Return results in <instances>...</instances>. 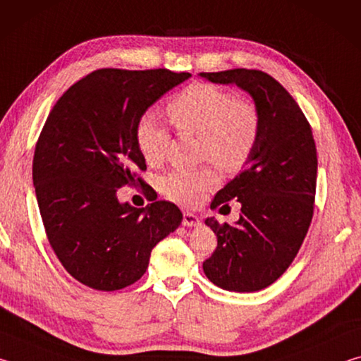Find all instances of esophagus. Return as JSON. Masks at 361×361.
<instances>
[{"label":"esophagus","instance_id":"esophagus-1","mask_svg":"<svg viewBox=\"0 0 361 361\" xmlns=\"http://www.w3.org/2000/svg\"><path fill=\"white\" fill-rule=\"evenodd\" d=\"M199 224H200V218L197 215H194L191 212L183 213V226H186V228H195V226Z\"/></svg>","mask_w":361,"mask_h":361}]
</instances>
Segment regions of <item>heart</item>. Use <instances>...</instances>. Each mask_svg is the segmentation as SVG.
<instances>
[{
  "label": "heart",
  "mask_w": 361,
  "mask_h": 361,
  "mask_svg": "<svg viewBox=\"0 0 361 361\" xmlns=\"http://www.w3.org/2000/svg\"><path fill=\"white\" fill-rule=\"evenodd\" d=\"M167 114L183 133L197 135L200 157L210 159L226 172L240 169L252 156L259 137V114L253 103L235 100L226 90L210 84H194L169 103ZM140 154L149 166L164 161L170 143L166 127L151 113L140 118L135 127ZM216 185L210 167L173 170L161 178V189L175 202L192 205Z\"/></svg>",
  "instance_id": "heart-1"
}]
</instances>
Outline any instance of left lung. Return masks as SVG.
I'll return each mask as SVG.
<instances>
[{
	"instance_id": "8db88e82",
	"label": "left lung",
	"mask_w": 361,
	"mask_h": 361,
	"mask_svg": "<svg viewBox=\"0 0 361 361\" xmlns=\"http://www.w3.org/2000/svg\"><path fill=\"white\" fill-rule=\"evenodd\" d=\"M213 84L237 85L253 99L259 137L243 170L219 189L212 207L237 199L234 224L207 218L218 247L204 262L212 283L228 291H259L295 259L312 221L317 149L307 119L285 87L267 73H199Z\"/></svg>"
}]
</instances>
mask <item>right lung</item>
Masks as SVG:
<instances>
[{
    "mask_svg": "<svg viewBox=\"0 0 361 361\" xmlns=\"http://www.w3.org/2000/svg\"><path fill=\"white\" fill-rule=\"evenodd\" d=\"M189 78L164 68L97 70L49 113L35 149L33 185L49 243L78 282L100 291L135 283L152 248L181 224L175 204L135 209L119 202L118 189L146 169L135 142L140 118Z\"/></svg>",
    "mask_w": 361,
    "mask_h": 361,
    "instance_id": "1",
    "label": "right lung"
}]
</instances>
